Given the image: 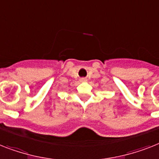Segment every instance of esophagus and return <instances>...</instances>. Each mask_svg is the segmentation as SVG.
<instances>
[{"label": "esophagus", "instance_id": "34e87169", "mask_svg": "<svg viewBox=\"0 0 159 159\" xmlns=\"http://www.w3.org/2000/svg\"><path fill=\"white\" fill-rule=\"evenodd\" d=\"M81 80L83 81V80H84V79H82V80Z\"/></svg>", "mask_w": 159, "mask_h": 159}]
</instances>
